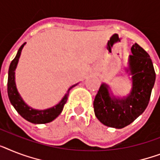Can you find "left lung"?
Masks as SVG:
<instances>
[{"label": "left lung", "mask_w": 160, "mask_h": 160, "mask_svg": "<svg viewBox=\"0 0 160 160\" xmlns=\"http://www.w3.org/2000/svg\"><path fill=\"white\" fill-rule=\"evenodd\" d=\"M131 50L127 72L132 75V87L128 96H111L109 86L102 83L93 101L96 118L107 127H127L143 113L150 101L155 81L154 66L149 54L138 44H133Z\"/></svg>", "instance_id": "obj_1"}]
</instances>
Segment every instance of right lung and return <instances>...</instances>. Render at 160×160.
<instances>
[{"instance_id":"right-lung-1","label":"right lung","mask_w":160,"mask_h":160,"mask_svg":"<svg viewBox=\"0 0 160 160\" xmlns=\"http://www.w3.org/2000/svg\"><path fill=\"white\" fill-rule=\"evenodd\" d=\"M25 43L26 42H24L19 48L15 58L11 62L10 67H9L8 82H7V93H8L9 99H10L11 104L15 108V110L18 112V113L22 118H24L25 120L28 121L29 122L34 123V124H44V123L50 122L54 120L55 118H58L59 114L62 112L65 103L67 102V98H68L69 91L73 87L76 86L77 84L70 87L62 100L60 101L59 103L55 105L54 107L45 110H37L33 109L29 106H28L22 99L21 96L19 95V92L16 89V84H15V71L16 69L18 62H19L20 54H21V51Z\"/></svg>"}]
</instances>
